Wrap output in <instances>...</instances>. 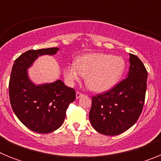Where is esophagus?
I'll use <instances>...</instances> for the list:
<instances>
[{
    "label": "esophagus",
    "instance_id": "34e87169",
    "mask_svg": "<svg viewBox=\"0 0 161 161\" xmlns=\"http://www.w3.org/2000/svg\"><path fill=\"white\" fill-rule=\"evenodd\" d=\"M82 96H84V94L82 93H80V92H76V98H80V97H81Z\"/></svg>",
    "mask_w": 161,
    "mask_h": 161
}]
</instances>
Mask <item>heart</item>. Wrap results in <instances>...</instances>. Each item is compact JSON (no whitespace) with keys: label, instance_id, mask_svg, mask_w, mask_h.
<instances>
[{"label":"heart","instance_id":"obj_1","mask_svg":"<svg viewBox=\"0 0 161 161\" xmlns=\"http://www.w3.org/2000/svg\"><path fill=\"white\" fill-rule=\"evenodd\" d=\"M125 67L124 59L120 56L91 53L78 58L76 64L67 66L64 74L69 85H73L82 76H86L85 82L91 90L104 92L117 83Z\"/></svg>","mask_w":161,"mask_h":161}]
</instances>
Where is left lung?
I'll return each instance as SVG.
<instances>
[{
	"label": "left lung",
	"mask_w": 161,
	"mask_h": 161,
	"mask_svg": "<svg viewBox=\"0 0 161 161\" xmlns=\"http://www.w3.org/2000/svg\"><path fill=\"white\" fill-rule=\"evenodd\" d=\"M127 77L111 89L92 97L89 120L93 128L106 136H117L131 127L143 110L147 72L136 55L130 54Z\"/></svg>",
	"instance_id": "8db88e82"
}]
</instances>
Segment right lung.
<instances>
[{"label":"right lung","mask_w":161,"mask_h":161,"mask_svg":"<svg viewBox=\"0 0 161 161\" xmlns=\"http://www.w3.org/2000/svg\"><path fill=\"white\" fill-rule=\"evenodd\" d=\"M59 48L29 50L14 61L8 84L10 105L26 127L47 134L63 124L69 104L76 99V91L58 80L53 83L35 85L29 80L27 68L42 55H55Z\"/></svg>","instance_id":"obj_1"}]
</instances>
